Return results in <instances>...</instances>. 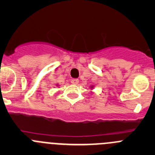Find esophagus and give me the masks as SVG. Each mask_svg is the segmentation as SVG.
Returning <instances> with one entry per match:
<instances>
[{
  "instance_id": "34e87169",
  "label": "esophagus",
  "mask_w": 155,
  "mask_h": 155,
  "mask_svg": "<svg viewBox=\"0 0 155 155\" xmlns=\"http://www.w3.org/2000/svg\"><path fill=\"white\" fill-rule=\"evenodd\" d=\"M71 83H72V84H77V83H79V79H71Z\"/></svg>"
}]
</instances>
